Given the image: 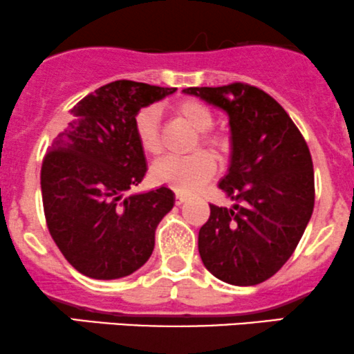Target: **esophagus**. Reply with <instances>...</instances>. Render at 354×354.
<instances>
[{
	"instance_id": "1",
	"label": "esophagus",
	"mask_w": 354,
	"mask_h": 354,
	"mask_svg": "<svg viewBox=\"0 0 354 354\" xmlns=\"http://www.w3.org/2000/svg\"><path fill=\"white\" fill-rule=\"evenodd\" d=\"M185 202H187V195L176 192V203H178V205H181V203H185Z\"/></svg>"
}]
</instances>
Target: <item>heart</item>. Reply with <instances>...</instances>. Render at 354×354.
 I'll return each mask as SVG.
<instances>
[{"label": "heart", "instance_id": "b5f03b06", "mask_svg": "<svg viewBox=\"0 0 354 354\" xmlns=\"http://www.w3.org/2000/svg\"><path fill=\"white\" fill-rule=\"evenodd\" d=\"M178 115L195 130L198 136L200 146L207 147L212 154L221 156L225 152L227 140L218 133H208L214 125V115L203 103L195 100H183L176 106ZM136 136L140 147L146 154H158L161 151V137L158 127V110L154 106L142 109L136 115ZM215 165L205 152H195L187 158H165L159 159L151 167V176L156 183L169 185L176 192L189 193L202 187L212 178Z\"/></svg>", "mask_w": 354, "mask_h": 354}]
</instances>
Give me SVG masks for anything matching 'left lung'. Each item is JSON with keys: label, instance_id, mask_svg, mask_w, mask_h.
Listing matches in <instances>:
<instances>
[{"label": "left lung", "instance_id": "8db88e82", "mask_svg": "<svg viewBox=\"0 0 354 354\" xmlns=\"http://www.w3.org/2000/svg\"><path fill=\"white\" fill-rule=\"evenodd\" d=\"M229 117V167L218 188L232 207L210 205L198 232L203 266L218 280L258 285L288 261L314 210V166L302 133L277 100L234 83L187 88Z\"/></svg>", "mask_w": 354, "mask_h": 354}]
</instances>
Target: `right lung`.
<instances>
[{"label":"right lung","mask_w":354,"mask_h":354,"mask_svg":"<svg viewBox=\"0 0 354 354\" xmlns=\"http://www.w3.org/2000/svg\"><path fill=\"white\" fill-rule=\"evenodd\" d=\"M176 88L113 81L81 100L52 140L40 171L49 232L69 265L95 280H117L147 263L154 234L174 207L161 187L125 195L144 180L146 154L136 115Z\"/></svg>","instance_id":"right-lung-1"}]
</instances>
